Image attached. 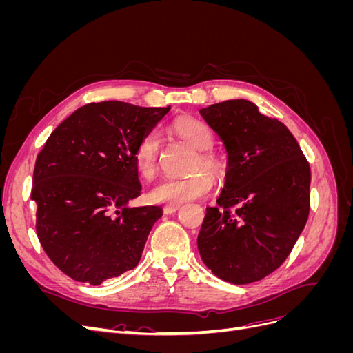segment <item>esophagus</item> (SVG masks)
<instances>
[{
    "mask_svg": "<svg viewBox=\"0 0 353 353\" xmlns=\"http://www.w3.org/2000/svg\"><path fill=\"white\" fill-rule=\"evenodd\" d=\"M179 208H181V205H166V206L163 208V212H165V213H174V212H176Z\"/></svg>",
    "mask_w": 353,
    "mask_h": 353,
    "instance_id": "1",
    "label": "esophagus"
}]
</instances>
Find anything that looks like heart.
I'll list each match as a JSON object with an SVG mask.
<instances>
[{
  "label": "heart",
  "instance_id": "heart-1",
  "mask_svg": "<svg viewBox=\"0 0 353 353\" xmlns=\"http://www.w3.org/2000/svg\"><path fill=\"white\" fill-rule=\"evenodd\" d=\"M170 130L188 144L193 145L201 153L196 162L194 169L205 168L209 172L219 175L223 170L221 159L210 152L215 143V137L210 128L196 117H178L170 123ZM160 145V135L157 131L145 134L138 143L134 162L138 174L141 176H152L157 166V153ZM209 172L199 170L190 176H163L148 190V199L160 205H181V203L197 200L206 196L213 187V178Z\"/></svg>",
  "mask_w": 353,
  "mask_h": 353
}]
</instances>
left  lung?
I'll use <instances>...</instances> for the list:
<instances>
[{
  "label": "left lung",
  "mask_w": 353,
  "mask_h": 353,
  "mask_svg": "<svg viewBox=\"0 0 353 353\" xmlns=\"http://www.w3.org/2000/svg\"><path fill=\"white\" fill-rule=\"evenodd\" d=\"M200 114L228 154L218 205L206 208L197 237L201 261L223 281H259L305 228L311 168L287 126L249 100L212 104Z\"/></svg>",
  "instance_id": "obj_1"
}]
</instances>
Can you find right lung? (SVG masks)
<instances>
[{
  "label": "right lung",
  "mask_w": 353,
  "mask_h": 353,
  "mask_svg": "<svg viewBox=\"0 0 353 353\" xmlns=\"http://www.w3.org/2000/svg\"><path fill=\"white\" fill-rule=\"evenodd\" d=\"M169 110L123 101L85 104L37 156L30 199L38 239L74 281L99 285L140 262L163 210L130 206L141 191L134 153Z\"/></svg>",
  "instance_id": "add662e5"
}]
</instances>
